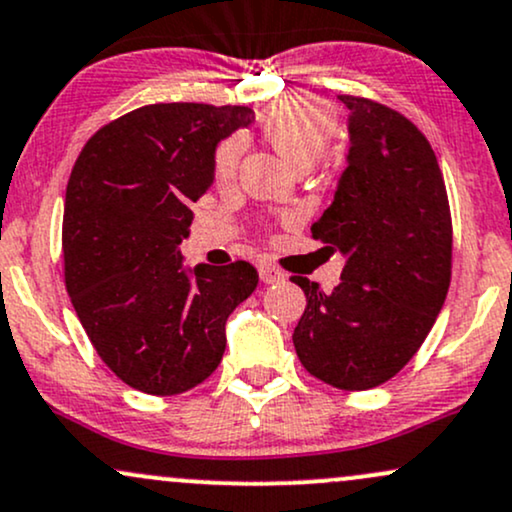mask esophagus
Instances as JSON below:
<instances>
[{
  "mask_svg": "<svg viewBox=\"0 0 512 512\" xmlns=\"http://www.w3.org/2000/svg\"><path fill=\"white\" fill-rule=\"evenodd\" d=\"M283 274L279 267H274V264H269V262H264V264H260V279L264 281V283H276V281H283Z\"/></svg>",
  "mask_w": 512,
  "mask_h": 512,
  "instance_id": "34e87169",
  "label": "esophagus"
}]
</instances>
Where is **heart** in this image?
Listing matches in <instances>:
<instances>
[{"instance_id": "1", "label": "heart", "mask_w": 512, "mask_h": 512, "mask_svg": "<svg viewBox=\"0 0 512 512\" xmlns=\"http://www.w3.org/2000/svg\"><path fill=\"white\" fill-rule=\"evenodd\" d=\"M264 138L293 169H307L324 150L334 143L338 114L331 104L315 97H288L267 109L260 121ZM245 143L240 135H229L217 145L212 171L217 183H231L236 178Z\"/></svg>"}]
</instances>
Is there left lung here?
<instances>
[{
    "instance_id": "obj_1",
    "label": "left lung",
    "mask_w": 512,
    "mask_h": 512,
    "mask_svg": "<svg viewBox=\"0 0 512 512\" xmlns=\"http://www.w3.org/2000/svg\"><path fill=\"white\" fill-rule=\"evenodd\" d=\"M350 109V150L312 238L348 257L324 293L293 276L307 307L293 346L312 377L343 391L384 384L420 350L451 286L453 224L443 174L424 133L367 97Z\"/></svg>"
}]
</instances>
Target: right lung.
Segmentation results:
<instances>
[{"label": "right lung", "mask_w": 512, "mask_h": 512, "mask_svg": "<svg viewBox=\"0 0 512 512\" xmlns=\"http://www.w3.org/2000/svg\"><path fill=\"white\" fill-rule=\"evenodd\" d=\"M255 121L250 107L159 102L85 143L66 186L61 255L73 310L102 362L135 391L176 396L219 367L224 326L257 272L183 269L193 202L212 186L214 147Z\"/></svg>", "instance_id": "1"}]
</instances>
